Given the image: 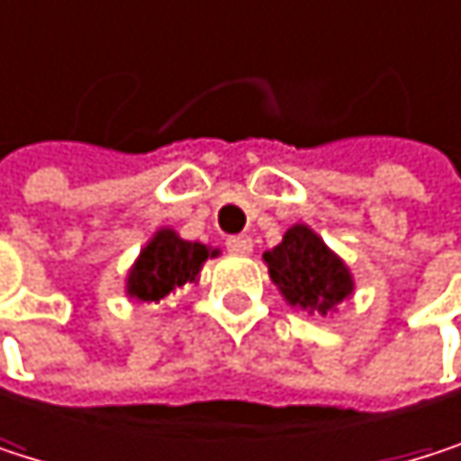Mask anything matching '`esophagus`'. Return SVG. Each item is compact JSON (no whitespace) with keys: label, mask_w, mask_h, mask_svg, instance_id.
<instances>
[{"label":"esophagus","mask_w":461,"mask_h":461,"mask_svg":"<svg viewBox=\"0 0 461 461\" xmlns=\"http://www.w3.org/2000/svg\"><path fill=\"white\" fill-rule=\"evenodd\" d=\"M226 249L232 254H238V257H249L254 251V240L249 235H235V238L226 240Z\"/></svg>","instance_id":"1"}]
</instances>
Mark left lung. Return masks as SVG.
Segmentation results:
<instances>
[{"label": "left lung", "mask_w": 461, "mask_h": 461, "mask_svg": "<svg viewBox=\"0 0 461 461\" xmlns=\"http://www.w3.org/2000/svg\"><path fill=\"white\" fill-rule=\"evenodd\" d=\"M265 262L284 300L308 313L327 316L354 294L346 262L305 223H294L284 240L265 254Z\"/></svg>", "instance_id": "obj_1"}]
</instances>
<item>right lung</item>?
Segmentation results:
<instances>
[{
    "label": "right lung",
    "mask_w": 461,
    "mask_h": 461,
    "mask_svg": "<svg viewBox=\"0 0 461 461\" xmlns=\"http://www.w3.org/2000/svg\"><path fill=\"white\" fill-rule=\"evenodd\" d=\"M210 257H218V249L188 243L175 229L164 226L131 265L126 276V294L140 303H161L175 289L194 284Z\"/></svg>",
    "instance_id": "1"
}]
</instances>
